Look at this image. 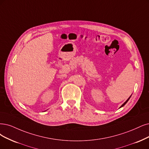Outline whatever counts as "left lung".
<instances>
[{
	"label": "left lung",
	"mask_w": 149,
	"mask_h": 149,
	"mask_svg": "<svg viewBox=\"0 0 149 149\" xmlns=\"http://www.w3.org/2000/svg\"><path fill=\"white\" fill-rule=\"evenodd\" d=\"M130 97H131V96H130V97H129V98H128V100H126V102H124V103H123V104H122V106H121V107H123V106H125V104H126V102H128V100H130Z\"/></svg>",
	"instance_id": "8db88e82"
}]
</instances>
